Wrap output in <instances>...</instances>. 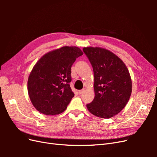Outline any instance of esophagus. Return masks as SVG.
Instances as JSON below:
<instances>
[{"label": "esophagus", "instance_id": "1", "mask_svg": "<svg viewBox=\"0 0 157 157\" xmlns=\"http://www.w3.org/2000/svg\"><path fill=\"white\" fill-rule=\"evenodd\" d=\"M84 91H85V89L80 90H79V91H78V94H82V93L84 92Z\"/></svg>", "mask_w": 157, "mask_h": 157}]
</instances>
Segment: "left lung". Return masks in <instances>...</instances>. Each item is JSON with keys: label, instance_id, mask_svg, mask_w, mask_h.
<instances>
[{"label": "left lung", "instance_id": "8db88e82", "mask_svg": "<svg viewBox=\"0 0 157 157\" xmlns=\"http://www.w3.org/2000/svg\"><path fill=\"white\" fill-rule=\"evenodd\" d=\"M83 52L94 75V100L86 105L94 115L109 118L126 106L132 94V80L124 62L113 52L99 47H86Z\"/></svg>", "mask_w": 157, "mask_h": 157}]
</instances>
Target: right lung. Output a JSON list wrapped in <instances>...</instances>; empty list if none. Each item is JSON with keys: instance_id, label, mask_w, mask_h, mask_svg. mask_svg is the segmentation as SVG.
I'll use <instances>...</instances> for the list:
<instances>
[{"instance_id": "1", "label": "right lung", "mask_w": 157, "mask_h": 157, "mask_svg": "<svg viewBox=\"0 0 157 157\" xmlns=\"http://www.w3.org/2000/svg\"><path fill=\"white\" fill-rule=\"evenodd\" d=\"M83 52L63 46L44 54L37 61L27 82L28 94L37 111L46 115L63 112L75 94L71 90V66Z\"/></svg>"}]
</instances>
